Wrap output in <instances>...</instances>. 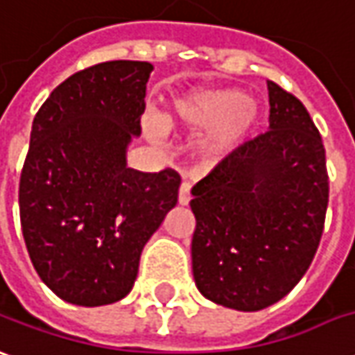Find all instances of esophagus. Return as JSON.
Segmentation results:
<instances>
[{
    "label": "esophagus",
    "instance_id": "esophagus-1",
    "mask_svg": "<svg viewBox=\"0 0 355 355\" xmlns=\"http://www.w3.org/2000/svg\"><path fill=\"white\" fill-rule=\"evenodd\" d=\"M190 198H192V194H190V182H182L180 188H178V204L187 206L188 202H190Z\"/></svg>",
    "mask_w": 355,
    "mask_h": 355
}]
</instances>
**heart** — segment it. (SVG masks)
<instances>
[{"mask_svg": "<svg viewBox=\"0 0 355 355\" xmlns=\"http://www.w3.org/2000/svg\"><path fill=\"white\" fill-rule=\"evenodd\" d=\"M175 118L188 128H214L208 147L214 153H225L257 124L259 108L237 89L202 91L178 101Z\"/></svg>", "mask_w": 355, "mask_h": 355, "instance_id": "b5f03b06", "label": "heart"}]
</instances>
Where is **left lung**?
<instances>
[{
    "label": "left lung",
    "mask_w": 355,
    "mask_h": 355,
    "mask_svg": "<svg viewBox=\"0 0 355 355\" xmlns=\"http://www.w3.org/2000/svg\"><path fill=\"white\" fill-rule=\"evenodd\" d=\"M270 130L192 188L200 293L237 311L286 297L317 254L329 206L322 137L297 96L268 81Z\"/></svg>",
    "instance_id": "obj_1"
}]
</instances>
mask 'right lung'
Returning a JSON list of instances; mask_svg holds the SVG:
<instances>
[{"label": "right lung", "instance_id": "add662e5", "mask_svg": "<svg viewBox=\"0 0 355 355\" xmlns=\"http://www.w3.org/2000/svg\"><path fill=\"white\" fill-rule=\"evenodd\" d=\"M149 62L114 60L85 67L38 108L19 182L28 257L67 303L98 307L126 297L139 257L175 208V168L126 167L141 132Z\"/></svg>", "mask_w": 355, "mask_h": 355}]
</instances>
